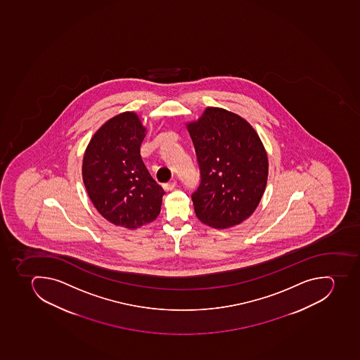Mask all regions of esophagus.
I'll list each match as a JSON object with an SVG mask.
<instances>
[{
    "instance_id": "obj_1",
    "label": "esophagus",
    "mask_w": 360,
    "mask_h": 360,
    "mask_svg": "<svg viewBox=\"0 0 360 360\" xmlns=\"http://www.w3.org/2000/svg\"><path fill=\"white\" fill-rule=\"evenodd\" d=\"M176 187V180H173V181L167 182V184H163L164 191H171Z\"/></svg>"
}]
</instances>
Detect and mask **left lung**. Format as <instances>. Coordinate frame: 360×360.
<instances>
[{"mask_svg":"<svg viewBox=\"0 0 360 360\" xmlns=\"http://www.w3.org/2000/svg\"><path fill=\"white\" fill-rule=\"evenodd\" d=\"M186 127L202 178L191 195L197 218L215 229L242 224L266 191L269 162L260 136L242 116L219 107H206Z\"/></svg>","mask_w":360,"mask_h":360,"instance_id":"obj_1","label":"left lung"}]
</instances>
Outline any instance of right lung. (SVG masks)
<instances>
[{
  "label": "right lung",
  "mask_w": 360,
  "mask_h": 360,
  "mask_svg": "<svg viewBox=\"0 0 360 360\" xmlns=\"http://www.w3.org/2000/svg\"><path fill=\"white\" fill-rule=\"evenodd\" d=\"M146 132L136 112H121L94 133L82 163L94 207L110 224L131 230L158 218L165 193L140 156Z\"/></svg>",
  "instance_id": "obj_1"
}]
</instances>
